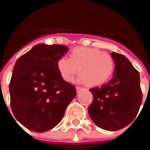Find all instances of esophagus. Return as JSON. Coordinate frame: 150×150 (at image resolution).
Instances as JSON below:
<instances>
[{
  "mask_svg": "<svg viewBox=\"0 0 150 150\" xmlns=\"http://www.w3.org/2000/svg\"><path fill=\"white\" fill-rule=\"evenodd\" d=\"M82 89H83V88H82V87H79V86L76 87V91H77V93H79V92L80 90H82Z\"/></svg>",
  "mask_w": 150,
  "mask_h": 150,
  "instance_id": "obj_1",
  "label": "esophagus"
}]
</instances>
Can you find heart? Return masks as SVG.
I'll return each mask as SVG.
<instances>
[{"label":"heart","mask_w":150,"mask_h":150,"mask_svg":"<svg viewBox=\"0 0 150 150\" xmlns=\"http://www.w3.org/2000/svg\"><path fill=\"white\" fill-rule=\"evenodd\" d=\"M57 69L64 81L69 82L79 72V80L89 85L101 84L107 81L114 69L113 57L96 48L76 47L71 57H61L57 61Z\"/></svg>","instance_id":"obj_1"}]
</instances>
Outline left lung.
<instances>
[{
  "mask_svg": "<svg viewBox=\"0 0 150 150\" xmlns=\"http://www.w3.org/2000/svg\"><path fill=\"white\" fill-rule=\"evenodd\" d=\"M114 60L113 77L101 86L89 89L93 100L89 107V117L104 130L125 128L135 118L142 103L139 73L128 59L112 52Z\"/></svg>",
  "mask_w": 150,
  "mask_h": 150,
  "instance_id": "8db88e82",
  "label": "left lung"
}]
</instances>
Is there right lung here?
Wrapping results in <instances>:
<instances>
[{
	"instance_id": "obj_1",
	"label": "right lung",
	"mask_w": 150,
	"mask_h": 150,
	"mask_svg": "<svg viewBox=\"0 0 150 150\" xmlns=\"http://www.w3.org/2000/svg\"><path fill=\"white\" fill-rule=\"evenodd\" d=\"M68 50L40 43L15 62L9 84L11 107L16 120L29 130L44 132L54 128L76 95L75 86L57 69V61Z\"/></svg>"
}]
</instances>
